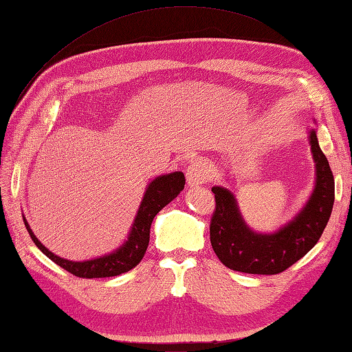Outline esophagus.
I'll list each match as a JSON object with an SVG mask.
<instances>
[{"instance_id": "obj_1", "label": "esophagus", "mask_w": 352, "mask_h": 352, "mask_svg": "<svg viewBox=\"0 0 352 352\" xmlns=\"http://www.w3.org/2000/svg\"><path fill=\"white\" fill-rule=\"evenodd\" d=\"M210 176H212L210 166L201 160L191 162L190 167L186 168V179H188V184L191 186L208 184L210 181Z\"/></svg>"}]
</instances>
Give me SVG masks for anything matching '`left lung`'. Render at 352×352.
<instances>
[{
	"instance_id": "1",
	"label": "left lung",
	"mask_w": 352,
	"mask_h": 352,
	"mask_svg": "<svg viewBox=\"0 0 352 352\" xmlns=\"http://www.w3.org/2000/svg\"><path fill=\"white\" fill-rule=\"evenodd\" d=\"M316 184L303 210L273 234H260L245 224L236 199L213 186L215 210L210 218V243L226 267L251 275H278L309 252L327 226L334 203V177L315 130L309 133Z\"/></svg>"
}]
</instances>
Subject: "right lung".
Wrapping results in <instances>:
<instances>
[{
  "label": "right lung",
  "mask_w": 352,
  "mask_h": 352,
  "mask_svg": "<svg viewBox=\"0 0 352 352\" xmlns=\"http://www.w3.org/2000/svg\"><path fill=\"white\" fill-rule=\"evenodd\" d=\"M184 186L185 176L182 171L162 175L157 177L155 181H152L148 186L146 192H144L143 201L140 204L139 212H137V217L134 219L130 236H128V241L115 252L100 256V258L96 260L79 263L61 258V256L50 252L46 246L41 245L38 239L34 236L27 219L23 218V222L32 239V242L37 245L38 250L46 256H49L54 263L61 265L64 270L70 272L72 275L85 279L118 276L121 275V273L131 270L142 261L149 245L151 224L153 218H155L157 213L164 208V206H167L173 199H176L177 194L184 190Z\"/></svg>",
  "instance_id": "1"
}]
</instances>
